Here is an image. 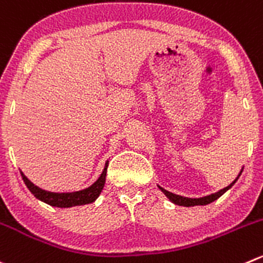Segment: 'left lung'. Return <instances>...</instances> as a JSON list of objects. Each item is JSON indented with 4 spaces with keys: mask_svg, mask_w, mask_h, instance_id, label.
<instances>
[{
    "mask_svg": "<svg viewBox=\"0 0 263 263\" xmlns=\"http://www.w3.org/2000/svg\"><path fill=\"white\" fill-rule=\"evenodd\" d=\"M241 172H243V170L240 171V173H239V175H238V177H236L235 180H234L233 182H231L229 186H226V187L221 189V190H218L217 193L210 194V195L202 196V198H186V196H181V195H177V194L171 193V191H168V190H165V189L160 187L159 185H158V187H159L160 190H162V193L164 194L165 196H167L168 199H170L171 202L173 203V204L183 205V207H194V205H207V204H210V203H212V202H215V200H217L221 195H223V194H225L226 191L229 190V189L233 187L234 183H235L236 181H238V178L240 177Z\"/></svg>",
    "mask_w": 263,
    "mask_h": 263,
    "instance_id": "8db88e82",
    "label": "left lung"
}]
</instances>
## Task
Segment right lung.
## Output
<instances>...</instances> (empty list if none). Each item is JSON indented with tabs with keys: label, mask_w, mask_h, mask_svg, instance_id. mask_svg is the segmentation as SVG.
I'll return each mask as SVG.
<instances>
[{
	"label": "right lung",
	"mask_w": 263,
	"mask_h": 263,
	"mask_svg": "<svg viewBox=\"0 0 263 263\" xmlns=\"http://www.w3.org/2000/svg\"><path fill=\"white\" fill-rule=\"evenodd\" d=\"M108 163L109 160H106L100 177H99L92 185L83 189V190L73 191V193H52V191L43 190V189L35 186L32 181L28 180V177L22 172V171H20V173H22V177L23 180H24L27 187L29 189L30 193H32L38 200H41V202L46 203V204L48 205H52V207L69 208L76 207V205L90 204V203H93L98 199L99 195H100L101 191H103L104 185H105Z\"/></svg>",
	"instance_id": "1"
}]
</instances>
